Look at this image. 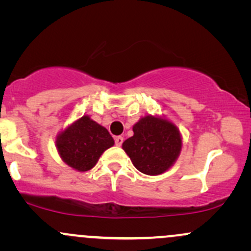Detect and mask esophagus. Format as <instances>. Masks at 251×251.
<instances>
[{"instance_id": "esophagus-1", "label": "esophagus", "mask_w": 251, "mask_h": 251, "mask_svg": "<svg viewBox=\"0 0 251 251\" xmlns=\"http://www.w3.org/2000/svg\"><path fill=\"white\" fill-rule=\"evenodd\" d=\"M114 142H116L117 146H122V144L124 142V138L122 137V135H118V137L114 138Z\"/></svg>"}]
</instances>
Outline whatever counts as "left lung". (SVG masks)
Returning a JSON list of instances; mask_svg holds the SVG:
<instances>
[{"label":"left lung","instance_id":"8db88e82","mask_svg":"<svg viewBox=\"0 0 251 251\" xmlns=\"http://www.w3.org/2000/svg\"><path fill=\"white\" fill-rule=\"evenodd\" d=\"M183 139L179 128L164 117L140 118L133 125V135L123 143V150L142 174L162 175L179 157Z\"/></svg>","mask_w":251,"mask_h":251}]
</instances>
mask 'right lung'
I'll return each instance as SVG.
<instances>
[{
	"mask_svg": "<svg viewBox=\"0 0 251 251\" xmlns=\"http://www.w3.org/2000/svg\"><path fill=\"white\" fill-rule=\"evenodd\" d=\"M114 140L103 126L89 116L72 123L56 135L55 146L63 163L76 171L85 172L93 168Z\"/></svg>",
	"mask_w": 251,
	"mask_h": 251,
	"instance_id": "1",
	"label": "right lung"
}]
</instances>
